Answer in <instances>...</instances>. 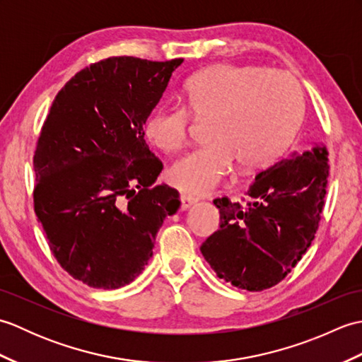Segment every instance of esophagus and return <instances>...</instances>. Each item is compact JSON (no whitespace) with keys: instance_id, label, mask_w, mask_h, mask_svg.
Listing matches in <instances>:
<instances>
[{"instance_id":"esophagus-1","label":"esophagus","mask_w":362,"mask_h":362,"mask_svg":"<svg viewBox=\"0 0 362 362\" xmlns=\"http://www.w3.org/2000/svg\"><path fill=\"white\" fill-rule=\"evenodd\" d=\"M196 202H197V199H194L193 196L185 194V193L180 194V209H182V210L191 209V206H193Z\"/></svg>"}]
</instances>
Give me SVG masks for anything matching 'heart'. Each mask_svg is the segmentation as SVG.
<instances>
[{
    "label": "heart",
    "instance_id": "b5f03b06",
    "mask_svg": "<svg viewBox=\"0 0 362 362\" xmlns=\"http://www.w3.org/2000/svg\"><path fill=\"white\" fill-rule=\"evenodd\" d=\"M185 105L156 107L144 135L166 153L182 149L189 113L209 117L206 143L168 169V180L188 193L211 189L232 161L240 169L271 163L296 136L305 113L303 91L291 76L261 66L219 64L188 79Z\"/></svg>",
    "mask_w": 362,
    "mask_h": 362
}]
</instances>
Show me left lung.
Returning a JSON list of instances; mask_svg holds the SVG:
<instances>
[{
    "label": "left lung",
    "mask_w": 362,
    "mask_h": 362,
    "mask_svg": "<svg viewBox=\"0 0 362 362\" xmlns=\"http://www.w3.org/2000/svg\"><path fill=\"white\" fill-rule=\"evenodd\" d=\"M328 152H292L259 171L245 204L214 199L219 230L201 245L219 279L247 291L275 286L308 250L324 210Z\"/></svg>",
    "instance_id": "8db88e82"
}]
</instances>
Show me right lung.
Instances as JSON below:
<instances>
[{
  "instance_id": "add662e5",
  "label": "right lung",
  "mask_w": 362,
  "mask_h": 362,
  "mask_svg": "<svg viewBox=\"0 0 362 362\" xmlns=\"http://www.w3.org/2000/svg\"><path fill=\"white\" fill-rule=\"evenodd\" d=\"M183 59L110 57L83 68L52 101L34 153V210L59 264L96 289L132 283L152 257L179 191L143 126Z\"/></svg>"
}]
</instances>
